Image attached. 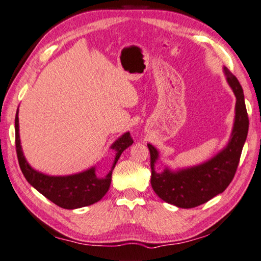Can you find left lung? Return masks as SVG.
Here are the masks:
<instances>
[{"label": "left lung", "instance_id": "left-lung-1", "mask_svg": "<svg viewBox=\"0 0 261 261\" xmlns=\"http://www.w3.org/2000/svg\"><path fill=\"white\" fill-rule=\"evenodd\" d=\"M223 72L236 96L234 122L225 147L213 158L195 166L175 171L165 167L163 172L158 173L154 166L159 160V152L151 144H147L151 154L152 188L161 200L177 208H194L212 200L224 192L237 171L249 131V117L241 84L226 67H223Z\"/></svg>", "mask_w": 261, "mask_h": 261}]
</instances>
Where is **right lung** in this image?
Masks as SVG:
<instances>
[{
  "mask_svg": "<svg viewBox=\"0 0 261 261\" xmlns=\"http://www.w3.org/2000/svg\"><path fill=\"white\" fill-rule=\"evenodd\" d=\"M15 134H16V152L19 167L23 175L32 187L36 188L40 194L48 198L53 203L64 209H77L96 203L106 195L111 184V174L123 151L132 145L130 132L123 134L118 139H116L110 146L111 150L116 152L115 160L111 169L105 177H98L95 173V168L92 167L76 174L55 176L47 175L32 168L24 156L20 145L19 138V123L18 110L15 117Z\"/></svg>",
  "mask_w": 261,
  "mask_h": 261,
  "instance_id": "right-lung-1",
  "label": "right lung"
}]
</instances>
